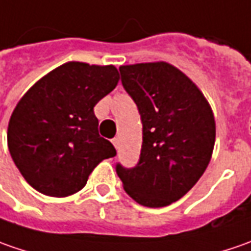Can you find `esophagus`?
<instances>
[{"label":"esophagus","mask_w":251,"mask_h":251,"mask_svg":"<svg viewBox=\"0 0 251 251\" xmlns=\"http://www.w3.org/2000/svg\"><path fill=\"white\" fill-rule=\"evenodd\" d=\"M111 142H113V145H114V147H116V150H117V148H119V138H113Z\"/></svg>","instance_id":"esophagus-1"}]
</instances>
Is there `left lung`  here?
<instances>
[{
	"label": "left lung",
	"mask_w": 251,
	"mask_h": 251,
	"mask_svg": "<svg viewBox=\"0 0 251 251\" xmlns=\"http://www.w3.org/2000/svg\"><path fill=\"white\" fill-rule=\"evenodd\" d=\"M121 83L142 121V147L134 168L116 165L126 193L141 205L177 201L205 172L215 144V120L204 95L168 63L121 65Z\"/></svg>",
	"instance_id": "1"
}]
</instances>
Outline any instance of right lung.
<instances>
[{
  "mask_svg": "<svg viewBox=\"0 0 251 251\" xmlns=\"http://www.w3.org/2000/svg\"><path fill=\"white\" fill-rule=\"evenodd\" d=\"M114 65L63 64L26 92L8 124V148L39 193L67 197L86 184L103 159L116 156L99 135L93 107L119 82Z\"/></svg>",
  "mask_w": 251,
  "mask_h": 251,
  "instance_id": "obj_1",
  "label": "right lung"
}]
</instances>
